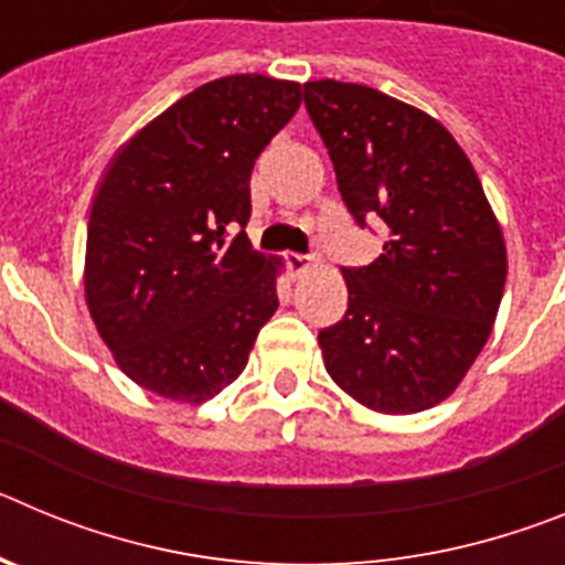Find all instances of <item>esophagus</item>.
<instances>
[{"label":"esophagus","instance_id":"34e87169","mask_svg":"<svg viewBox=\"0 0 565 565\" xmlns=\"http://www.w3.org/2000/svg\"><path fill=\"white\" fill-rule=\"evenodd\" d=\"M286 266L291 268L294 274H302V271H308L311 266H317V259L306 257V254H286Z\"/></svg>","mask_w":565,"mask_h":565}]
</instances>
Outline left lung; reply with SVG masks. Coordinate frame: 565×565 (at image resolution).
Segmentation results:
<instances>
[{
  "mask_svg": "<svg viewBox=\"0 0 565 565\" xmlns=\"http://www.w3.org/2000/svg\"><path fill=\"white\" fill-rule=\"evenodd\" d=\"M339 192L359 226L384 223L371 266L342 268L348 311L319 331L333 382L379 413L436 407L487 344L507 246L476 169L436 118L364 84H306Z\"/></svg>",
  "mask_w": 565,
  "mask_h": 565,
  "instance_id": "left-lung-1",
  "label": "left lung"
}]
</instances>
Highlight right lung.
<instances>
[{"label": "right lung", "instance_id": "right-lung-1", "mask_svg": "<svg viewBox=\"0 0 565 565\" xmlns=\"http://www.w3.org/2000/svg\"><path fill=\"white\" fill-rule=\"evenodd\" d=\"M297 82L226 76L192 89L104 172L84 297L115 362L147 391L201 404L243 373L277 311V257L254 252L252 169L299 109Z\"/></svg>", "mask_w": 565, "mask_h": 565}]
</instances>
